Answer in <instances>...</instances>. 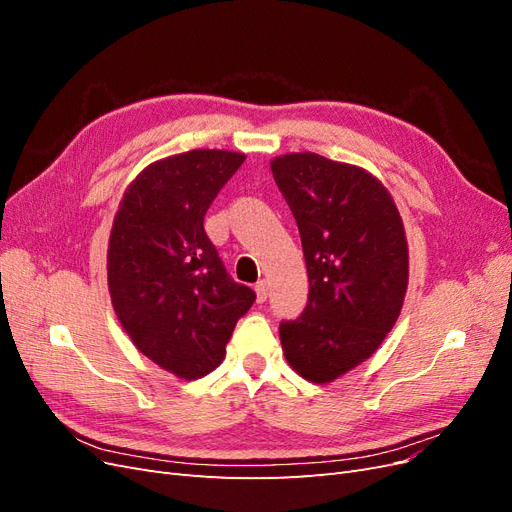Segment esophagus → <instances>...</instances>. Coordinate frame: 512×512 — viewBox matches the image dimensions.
I'll list each match as a JSON object with an SVG mask.
<instances>
[{"instance_id": "obj_1", "label": "esophagus", "mask_w": 512, "mask_h": 512, "mask_svg": "<svg viewBox=\"0 0 512 512\" xmlns=\"http://www.w3.org/2000/svg\"><path fill=\"white\" fill-rule=\"evenodd\" d=\"M254 290H256V301H258V303H265L267 297H269V286H267V282L260 280Z\"/></svg>"}]
</instances>
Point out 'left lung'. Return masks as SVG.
Instances as JSON below:
<instances>
[{
    "mask_svg": "<svg viewBox=\"0 0 512 512\" xmlns=\"http://www.w3.org/2000/svg\"><path fill=\"white\" fill-rule=\"evenodd\" d=\"M297 220L309 294L297 320H282L288 363L331 382L376 352L408 288V243L391 194L363 168L318 153L271 162Z\"/></svg>",
    "mask_w": 512,
    "mask_h": 512,
    "instance_id": "left-lung-1",
    "label": "left lung"
}]
</instances>
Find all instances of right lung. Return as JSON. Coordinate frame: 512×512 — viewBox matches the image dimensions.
Segmentation results:
<instances>
[{"instance_id":"1","label":"right lung","mask_w":512,"mask_h":512,"mask_svg":"<svg viewBox=\"0 0 512 512\" xmlns=\"http://www.w3.org/2000/svg\"><path fill=\"white\" fill-rule=\"evenodd\" d=\"M243 153L194 149L160 160L123 194L108 241V290L134 346L196 380L218 367L235 324L256 301L228 275L205 215Z\"/></svg>"}]
</instances>
